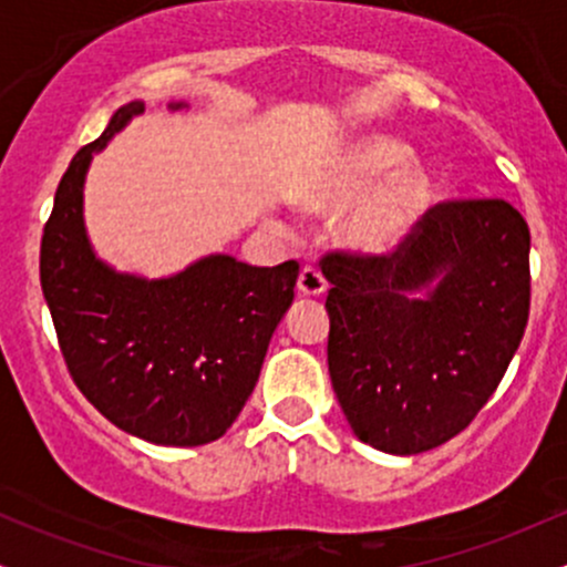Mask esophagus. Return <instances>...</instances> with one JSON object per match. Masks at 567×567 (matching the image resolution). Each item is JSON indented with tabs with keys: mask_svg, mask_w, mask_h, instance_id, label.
<instances>
[{
	"mask_svg": "<svg viewBox=\"0 0 567 567\" xmlns=\"http://www.w3.org/2000/svg\"><path fill=\"white\" fill-rule=\"evenodd\" d=\"M298 290L303 292V296H322L324 292V277L320 269H315V266H303L301 271H298Z\"/></svg>",
	"mask_w": 567,
	"mask_h": 567,
	"instance_id": "esophagus-1",
	"label": "esophagus"
}]
</instances>
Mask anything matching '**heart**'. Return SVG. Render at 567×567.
<instances>
[{
  "label": "heart",
  "mask_w": 567,
  "mask_h": 567,
  "mask_svg": "<svg viewBox=\"0 0 567 567\" xmlns=\"http://www.w3.org/2000/svg\"><path fill=\"white\" fill-rule=\"evenodd\" d=\"M408 146L394 138H365L349 148L341 162L322 178L320 184L303 194V202L311 207L343 205L360 197L370 186L379 184L383 175L400 167L408 159ZM426 194V181L419 173L396 175L389 186H383L373 199L357 213L349 224V239L365 250H389L400 243L413 218L415 207Z\"/></svg>",
  "instance_id": "1"
}]
</instances>
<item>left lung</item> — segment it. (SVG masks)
<instances>
[{"label":"left lung","instance_id":"left-lung-1","mask_svg":"<svg viewBox=\"0 0 567 567\" xmlns=\"http://www.w3.org/2000/svg\"><path fill=\"white\" fill-rule=\"evenodd\" d=\"M322 275L343 415L375 451L424 453L472 424L523 341L530 229L504 199H445L392 252H324Z\"/></svg>","mask_w":567,"mask_h":567}]
</instances>
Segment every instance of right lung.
<instances>
[{
    "label": "right lung",
    "instance_id": "right-lung-1",
    "mask_svg": "<svg viewBox=\"0 0 567 567\" xmlns=\"http://www.w3.org/2000/svg\"><path fill=\"white\" fill-rule=\"evenodd\" d=\"M141 112L138 101L122 106L74 154L44 224L39 279L63 362L90 405L154 445H205L224 437L256 389L298 264L210 256L146 282L97 261L82 224L84 173L95 148Z\"/></svg>",
    "mask_w": 567,
    "mask_h": 567
}]
</instances>
